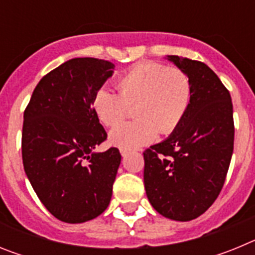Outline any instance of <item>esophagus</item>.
Masks as SVG:
<instances>
[{
  "label": "esophagus",
  "mask_w": 255,
  "mask_h": 255,
  "mask_svg": "<svg viewBox=\"0 0 255 255\" xmlns=\"http://www.w3.org/2000/svg\"><path fill=\"white\" fill-rule=\"evenodd\" d=\"M120 153H121V155H123V157H126V155L129 154V150H128V149H120Z\"/></svg>",
  "instance_id": "obj_1"
}]
</instances>
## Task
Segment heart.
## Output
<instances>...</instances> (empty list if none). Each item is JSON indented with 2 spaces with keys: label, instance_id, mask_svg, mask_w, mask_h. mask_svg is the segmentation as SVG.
I'll return each instance as SVG.
<instances>
[{
  "label": "heart",
  "instance_id": "b5f03b06",
  "mask_svg": "<svg viewBox=\"0 0 255 255\" xmlns=\"http://www.w3.org/2000/svg\"><path fill=\"white\" fill-rule=\"evenodd\" d=\"M119 93L100 88L94 93L93 110L103 125L120 123L134 106L136 120L117 125L110 143L121 149H134L152 143L157 132L168 135L177 129L190 107L193 84L180 67L145 61L134 65L117 79Z\"/></svg>",
  "mask_w": 255,
  "mask_h": 255
}]
</instances>
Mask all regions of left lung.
<instances>
[{
	"label": "left lung",
	"mask_w": 255,
	"mask_h": 255,
	"mask_svg": "<svg viewBox=\"0 0 255 255\" xmlns=\"http://www.w3.org/2000/svg\"><path fill=\"white\" fill-rule=\"evenodd\" d=\"M189 75L193 98L166 140L143 152L144 188L153 208L175 221L203 215L222 190L234 150L233 102L204 62L170 56Z\"/></svg>",
	"instance_id": "8db88e82"
}]
</instances>
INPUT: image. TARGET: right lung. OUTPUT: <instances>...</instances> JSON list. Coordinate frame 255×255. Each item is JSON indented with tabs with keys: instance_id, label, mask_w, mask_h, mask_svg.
I'll return each instance as SVG.
<instances>
[{
	"instance_id": "right-lung-1",
	"label": "right lung",
	"mask_w": 255,
	"mask_h": 255,
	"mask_svg": "<svg viewBox=\"0 0 255 255\" xmlns=\"http://www.w3.org/2000/svg\"><path fill=\"white\" fill-rule=\"evenodd\" d=\"M114 64L93 57L69 60L40 79L24 111L22 164L35 194L57 220L82 224L106 211L121 154L93 149L107 132L93 97Z\"/></svg>"
}]
</instances>
